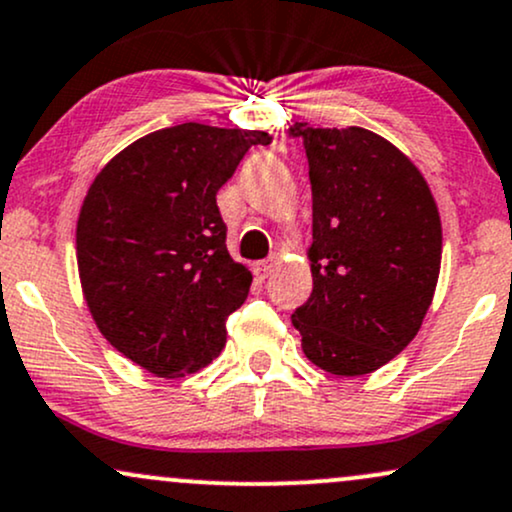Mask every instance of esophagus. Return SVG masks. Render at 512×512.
<instances>
[{
  "instance_id": "34e87169",
  "label": "esophagus",
  "mask_w": 512,
  "mask_h": 512,
  "mask_svg": "<svg viewBox=\"0 0 512 512\" xmlns=\"http://www.w3.org/2000/svg\"><path fill=\"white\" fill-rule=\"evenodd\" d=\"M274 267H276V262H272V260H267V262H257L255 267H252V272H255L257 279L264 281V279H267L269 274L274 272Z\"/></svg>"
}]
</instances>
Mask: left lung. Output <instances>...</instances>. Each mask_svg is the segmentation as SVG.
I'll return each instance as SVG.
<instances>
[{
  "label": "left lung",
  "mask_w": 512,
  "mask_h": 512,
  "mask_svg": "<svg viewBox=\"0 0 512 512\" xmlns=\"http://www.w3.org/2000/svg\"><path fill=\"white\" fill-rule=\"evenodd\" d=\"M303 138L312 183V295L293 312L312 365L362 377L420 331L441 269V217L422 171L360 126Z\"/></svg>",
  "instance_id": "left-lung-1"
}]
</instances>
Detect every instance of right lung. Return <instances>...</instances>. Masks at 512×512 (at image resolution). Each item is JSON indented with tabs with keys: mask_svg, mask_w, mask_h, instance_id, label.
<instances>
[{
	"mask_svg": "<svg viewBox=\"0 0 512 512\" xmlns=\"http://www.w3.org/2000/svg\"><path fill=\"white\" fill-rule=\"evenodd\" d=\"M269 143L264 131L181 123L138 138L90 183L76 224L83 298L100 334L155 377H186L224 350L252 274L226 250L217 190Z\"/></svg>",
	"mask_w": 512,
	"mask_h": 512,
	"instance_id": "add662e5",
	"label": "right lung"
}]
</instances>
